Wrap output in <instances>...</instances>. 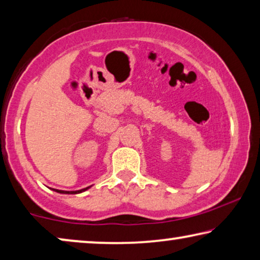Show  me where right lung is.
I'll return each instance as SVG.
<instances>
[{"label":"right lung","instance_id":"add662e5","mask_svg":"<svg viewBox=\"0 0 260 260\" xmlns=\"http://www.w3.org/2000/svg\"><path fill=\"white\" fill-rule=\"evenodd\" d=\"M89 187H85V188H82V189H78V191H61V189H54L55 192H59V193H68V194H75V193H81V192H83V191H85V189H88Z\"/></svg>","mask_w":260,"mask_h":260}]
</instances>
